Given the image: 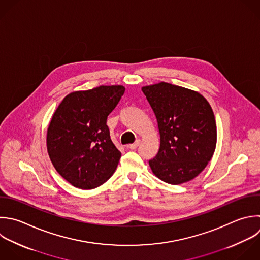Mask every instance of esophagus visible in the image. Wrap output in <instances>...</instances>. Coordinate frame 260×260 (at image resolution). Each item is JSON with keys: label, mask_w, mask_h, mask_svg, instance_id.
I'll return each instance as SVG.
<instances>
[{"label": "esophagus", "mask_w": 260, "mask_h": 260, "mask_svg": "<svg viewBox=\"0 0 260 260\" xmlns=\"http://www.w3.org/2000/svg\"><path fill=\"white\" fill-rule=\"evenodd\" d=\"M139 143H140V140H136L134 143L129 144L127 147H128V148H130V149H136V148H137V146L139 145Z\"/></svg>", "instance_id": "esophagus-1"}]
</instances>
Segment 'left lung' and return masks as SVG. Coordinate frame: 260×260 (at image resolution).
I'll return each mask as SVG.
<instances>
[{"label": "left lung", "instance_id": "left-lung-1", "mask_svg": "<svg viewBox=\"0 0 260 260\" xmlns=\"http://www.w3.org/2000/svg\"><path fill=\"white\" fill-rule=\"evenodd\" d=\"M157 120L160 145L150 159L152 173L178 185L198 176L211 159L216 145L212 109L198 92L160 82L142 87Z\"/></svg>", "mask_w": 260, "mask_h": 260}]
</instances>
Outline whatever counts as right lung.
I'll list each match as a JSON object with an SVG mask.
<instances>
[{"label":"right lung","instance_id":"right-lung-1","mask_svg":"<svg viewBox=\"0 0 260 260\" xmlns=\"http://www.w3.org/2000/svg\"><path fill=\"white\" fill-rule=\"evenodd\" d=\"M124 92L122 85L74 91L53 115L48 152L57 172L74 187L93 189L113 176L121 152L111 139L107 119Z\"/></svg>","mask_w":260,"mask_h":260}]
</instances>
